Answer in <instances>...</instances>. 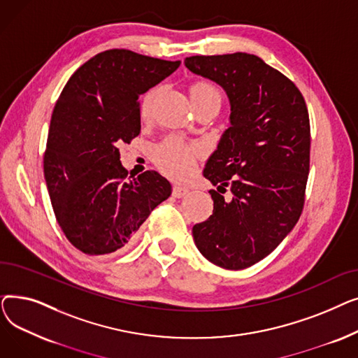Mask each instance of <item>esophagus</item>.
I'll return each mask as SVG.
<instances>
[{"label": "esophagus", "mask_w": 358, "mask_h": 358, "mask_svg": "<svg viewBox=\"0 0 358 358\" xmlns=\"http://www.w3.org/2000/svg\"><path fill=\"white\" fill-rule=\"evenodd\" d=\"M189 189H187V187H181V185H174L173 187V196L176 197V199H181V197H184V196H187L189 194Z\"/></svg>", "instance_id": "34e87169"}]
</instances>
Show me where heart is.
Wrapping results in <instances>:
<instances>
[{"instance_id": "heart-1", "label": "heart", "mask_w": 358, "mask_h": 358, "mask_svg": "<svg viewBox=\"0 0 358 358\" xmlns=\"http://www.w3.org/2000/svg\"><path fill=\"white\" fill-rule=\"evenodd\" d=\"M161 88H149L141 99L139 113L143 120L152 116L154 106L159 97ZM189 96L196 108L204 104H220L219 91L206 81H194L189 85ZM203 157V148L199 143H189L180 138L171 136L159 143L154 150V162L161 169V173L174 180L189 177L193 168Z\"/></svg>"}]
</instances>
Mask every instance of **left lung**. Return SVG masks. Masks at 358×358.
I'll return each mask as SVG.
<instances>
[{
  "label": "left lung",
  "instance_id": "left-lung-1",
  "mask_svg": "<svg viewBox=\"0 0 358 358\" xmlns=\"http://www.w3.org/2000/svg\"><path fill=\"white\" fill-rule=\"evenodd\" d=\"M192 72L219 84L231 101V127L204 166L213 213L193 227L196 247L215 266L242 270L273 252L305 204L310 123L302 92L255 55L190 56Z\"/></svg>",
  "mask_w": 358,
  "mask_h": 358
}]
</instances>
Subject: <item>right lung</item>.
<instances>
[{"instance_id": "right-lung-1", "label": "right lung", "mask_w": 358, "mask_h": 358, "mask_svg": "<svg viewBox=\"0 0 358 358\" xmlns=\"http://www.w3.org/2000/svg\"><path fill=\"white\" fill-rule=\"evenodd\" d=\"M180 61L127 49L94 56L72 73L55 104L45 180L59 227L88 255L126 248L171 184L157 171L127 178L120 143L141 134V94L171 75Z\"/></svg>"}]
</instances>
